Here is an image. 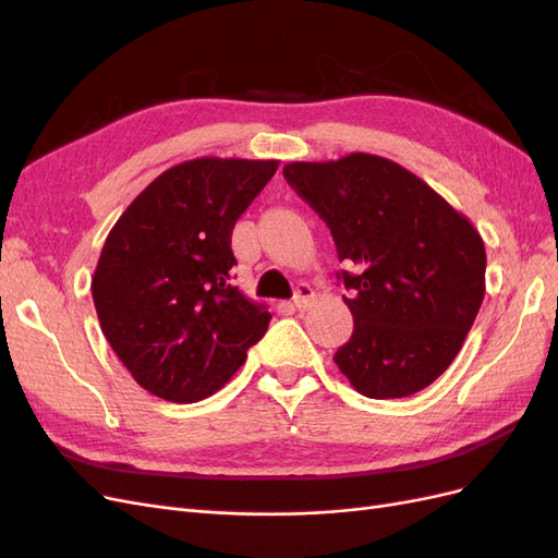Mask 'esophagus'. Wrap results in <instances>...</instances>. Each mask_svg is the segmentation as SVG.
<instances>
[{
	"instance_id": "obj_1",
	"label": "esophagus",
	"mask_w": 558,
	"mask_h": 558,
	"mask_svg": "<svg viewBox=\"0 0 558 558\" xmlns=\"http://www.w3.org/2000/svg\"><path fill=\"white\" fill-rule=\"evenodd\" d=\"M314 298H316V293H314L312 286L310 283H300L298 289H295V295H293V305L295 307H307V305H312Z\"/></svg>"
}]
</instances>
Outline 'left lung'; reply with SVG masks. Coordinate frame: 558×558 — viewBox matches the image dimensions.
I'll list each match as a JSON object with an SVG mask.
<instances>
[{
    "mask_svg": "<svg viewBox=\"0 0 558 558\" xmlns=\"http://www.w3.org/2000/svg\"><path fill=\"white\" fill-rule=\"evenodd\" d=\"M283 177L324 218L351 295V340L332 361L359 393L404 398L461 351L486 291V251L470 218L402 165L349 154L289 162Z\"/></svg>",
    "mask_w": 558,
    "mask_h": 558,
    "instance_id": "1",
    "label": "left lung"
}]
</instances>
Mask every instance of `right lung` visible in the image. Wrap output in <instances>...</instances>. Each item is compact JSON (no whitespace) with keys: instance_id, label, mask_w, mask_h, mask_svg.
Returning a JSON list of instances; mask_svg holds the SVG:
<instances>
[{"instance_id":"1","label":"right lung","mask_w":558,"mask_h":558,"mask_svg":"<svg viewBox=\"0 0 558 558\" xmlns=\"http://www.w3.org/2000/svg\"><path fill=\"white\" fill-rule=\"evenodd\" d=\"M279 160L195 158L150 181L111 228L93 275L99 326L142 388L216 393L265 335L260 302L230 283L232 228Z\"/></svg>"}]
</instances>
